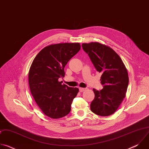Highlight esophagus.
Returning a JSON list of instances; mask_svg holds the SVG:
<instances>
[{"label":"esophagus","instance_id":"esophagus-1","mask_svg":"<svg viewBox=\"0 0 149 149\" xmlns=\"http://www.w3.org/2000/svg\"><path fill=\"white\" fill-rule=\"evenodd\" d=\"M79 92H83L85 90H86V88H79Z\"/></svg>","mask_w":149,"mask_h":149}]
</instances>
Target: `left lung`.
<instances>
[{
  "mask_svg": "<svg viewBox=\"0 0 149 149\" xmlns=\"http://www.w3.org/2000/svg\"><path fill=\"white\" fill-rule=\"evenodd\" d=\"M96 70L101 73L103 88L93 89L94 99L90 104L92 112L109 116L116 111L125 97L129 84L127 68L120 56L110 47L99 42L82 44Z\"/></svg>",
  "mask_w": 149,
  "mask_h": 149,
  "instance_id": "left-lung-1",
  "label": "left lung"
}]
</instances>
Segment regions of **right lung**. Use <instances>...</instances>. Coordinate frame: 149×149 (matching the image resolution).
<instances>
[{
  "mask_svg": "<svg viewBox=\"0 0 149 149\" xmlns=\"http://www.w3.org/2000/svg\"><path fill=\"white\" fill-rule=\"evenodd\" d=\"M81 49L79 43L48 45L34 58L28 74L31 93L39 109L47 116L57 119L68 114L79 89L59 81L64 77V68Z\"/></svg>",
  "mask_w": 149,
  "mask_h": 149,
  "instance_id": "1",
  "label": "right lung"
}]
</instances>
